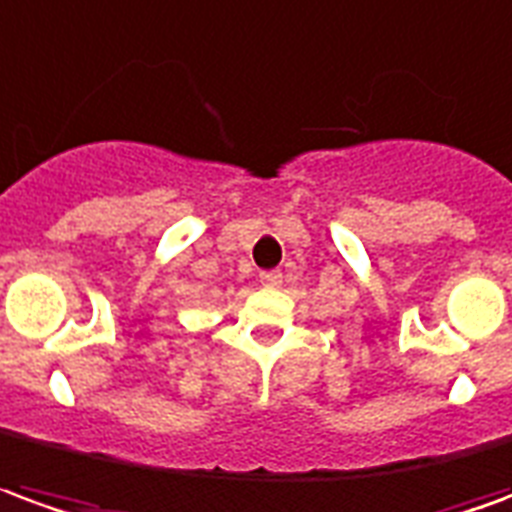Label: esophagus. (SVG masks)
<instances>
[{
  "mask_svg": "<svg viewBox=\"0 0 512 512\" xmlns=\"http://www.w3.org/2000/svg\"><path fill=\"white\" fill-rule=\"evenodd\" d=\"M259 281H262L264 286H281V281H284V275H281V270H270V273L259 275Z\"/></svg>",
  "mask_w": 512,
  "mask_h": 512,
  "instance_id": "obj_1",
  "label": "esophagus"
}]
</instances>
